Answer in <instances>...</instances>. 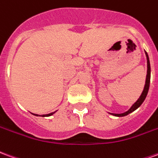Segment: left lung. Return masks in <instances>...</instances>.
<instances>
[{
    "label": "left lung",
    "instance_id": "left-lung-1",
    "mask_svg": "<svg viewBox=\"0 0 158 158\" xmlns=\"http://www.w3.org/2000/svg\"><path fill=\"white\" fill-rule=\"evenodd\" d=\"M146 59H147V74H146V85H145V87H144V89H143L142 94L140 95L139 98L137 100L134 105H133L130 109L128 110L127 112L123 113H120V114H116V113H111L112 115H114L116 117H123L128 115L129 113H131L132 112H134L135 110H136L138 107H139L141 104L143 103V102L145 101L146 99V96H147V93H148V90H149V86H150V79H151V66H150V61H149V56L147 55V53L146 52Z\"/></svg>",
    "mask_w": 158,
    "mask_h": 158
}]
</instances>
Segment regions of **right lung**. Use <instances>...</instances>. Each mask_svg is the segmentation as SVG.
<instances>
[{
  "label": "right lung",
  "mask_w": 158,
  "mask_h": 158,
  "mask_svg": "<svg viewBox=\"0 0 158 158\" xmlns=\"http://www.w3.org/2000/svg\"><path fill=\"white\" fill-rule=\"evenodd\" d=\"M54 113H55V112H54V113H49V114H45V115H42V117H49V116H52V114H54ZM34 115H35V116H38L37 114H34Z\"/></svg>",
  "instance_id": "1"
}]
</instances>
